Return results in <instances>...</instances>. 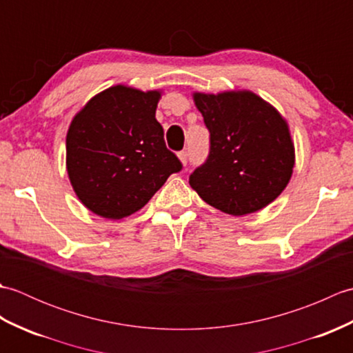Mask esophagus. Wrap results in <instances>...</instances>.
Instances as JSON below:
<instances>
[{
  "label": "esophagus",
  "mask_w": 353,
  "mask_h": 353,
  "mask_svg": "<svg viewBox=\"0 0 353 353\" xmlns=\"http://www.w3.org/2000/svg\"><path fill=\"white\" fill-rule=\"evenodd\" d=\"M177 156H179V159H181V162H182L183 165L188 163V159H190V153L186 152V150H183V152H181V153H179Z\"/></svg>",
  "instance_id": "obj_1"
}]
</instances>
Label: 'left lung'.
Returning a JSON list of instances; mask_svg holds the SVG:
<instances>
[{"label": "left lung", "mask_w": 353, "mask_h": 353, "mask_svg": "<svg viewBox=\"0 0 353 353\" xmlns=\"http://www.w3.org/2000/svg\"><path fill=\"white\" fill-rule=\"evenodd\" d=\"M211 133L203 165L190 185L208 205L230 215L256 212L288 185L294 167L288 124L250 91L192 95Z\"/></svg>", "instance_id": "left-lung-1"}]
</instances>
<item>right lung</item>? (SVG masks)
<instances>
[{
	"mask_svg": "<svg viewBox=\"0 0 353 353\" xmlns=\"http://www.w3.org/2000/svg\"><path fill=\"white\" fill-rule=\"evenodd\" d=\"M161 91L124 85L97 94L66 134L70 182L89 211L121 220L144 208L182 162L156 119Z\"/></svg>",
	"mask_w": 353,
	"mask_h": 353,
	"instance_id": "right-lung-1",
	"label": "right lung"
}]
</instances>
